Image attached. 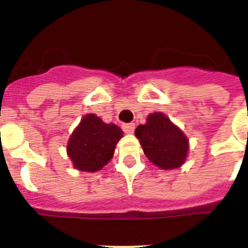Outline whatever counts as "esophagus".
Instances as JSON below:
<instances>
[{"label": "esophagus", "instance_id": "34e87169", "mask_svg": "<svg viewBox=\"0 0 248 248\" xmlns=\"http://www.w3.org/2000/svg\"><path fill=\"white\" fill-rule=\"evenodd\" d=\"M122 128H123V130L125 131V133L130 134V133H133V131H134L135 124H134V123H129V124H123Z\"/></svg>", "mask_w": 248, "mask_h": 248}]
</instances>
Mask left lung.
Listing matches in <instances>:
<instances>
[{
	"label": "left lung",
	"mask_w": 248,
	"mask_h": 248,
	"mask_svg": "<svg viewBox=\"0 0 248 248\" xmlns=\"http://www.w3.org/2000/svg\"><path fill=\"white\" fill-rule=\"evenodd\" d=\"M135 137L146 157L159 168L175 169L185 161L189 140L163 113L150 114L146 124L135 129Z\"/></svg>",
	"instance_id": "obj_1"
}]
</instances>
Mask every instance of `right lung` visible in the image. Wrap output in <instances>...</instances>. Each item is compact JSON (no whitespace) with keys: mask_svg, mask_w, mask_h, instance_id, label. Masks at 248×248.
Returning a JSON list of instances; mask_svg holds the SVG:
<instances>
[{"mask_svg":"<svg viewBox=\"0 0 248 248\" xmlns=\"http://www.w3.org/2000/svg\"><path fill=\"white\" fill-rule=\"evenodd\" d=\"M123 137L115 124H105L94 114L85 115L68 141V155L80 171H98L113 157Z\"/></svg>","mask_w":248,"mask_h":248,"instance_id":"add662e5","label":"right lung"}]
</instances>
